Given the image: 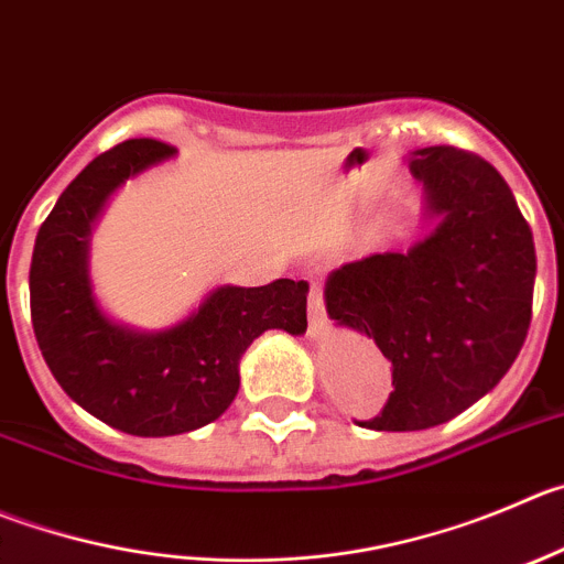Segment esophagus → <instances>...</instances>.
I'll use <instances>...</instances> for the list:
<instances>
[{"instance_id":"obj_1","label":"esophagus","mask_w":564,"mask_h":564,"mask_svg":"<svg viewBox=\"0 0 564 564\" xmlns=\"http://www.w3.org/2000/svg\"><path fill=\"white\" fill-rule=\"evenodd\" d=\"M308 334L323 336L328 330V314H325V300H323V286H319L317 272L308 275Z\"/></svg>"}]
</instances>
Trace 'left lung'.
Returning a JSON list of instances; mask_svg holds the SVG:
<instances>
[{
    "instance_id": "1",
    "label": "left lung",
    "mask_w": 564,
    "mask_h": 564,
    "mask_svg": "<svg viewBox=\"0 0 564 564\" xmlns=\"http://www.w3.org/2000/svg\"><path fill=\"white\" fill-rule=\"evenodd\" d=\"M409 170L425 186L434 230L409 252H376L334 270L330 319L367 334L392 361L372 431L448 423L496 387L531 323L534 239L498 170L476 152L423 147Z\"/></svg>"
}]
</instances>
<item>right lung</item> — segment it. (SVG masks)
I'll list each match as a JSON object with an SVG mask.
<instances>
[{
    "label": "right lung",
    "instance_id": "obj_1",
    "mask_svg": "<svg viewBox=\"0 0 564 564\" xmlns=\"http://www.w3.org/2000/svg\"><path fill=\"white\" fill-rule=\"evenodd\" d=\"M130 139L94 158L68 183L35 236L30 314L44 361L88 414L133 436H175L208 425L239 392V359L270 328L306 334V281L219 286L203 306L155 334L99 312L88 281V234L105 199L128 177L175 155Z\"/></svg>",
    "mask_w": 564,
    "mask_h": 564
}]
</instances>
